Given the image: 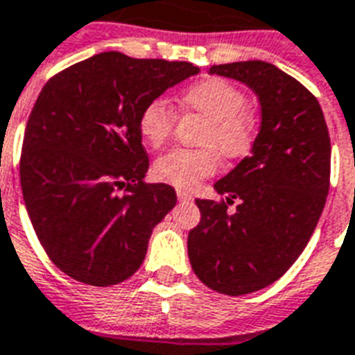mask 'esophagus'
<instances>
[{
  "label": "esophagus",
  "instance_id": "esophagus-1",
  "mask_svg": "<svg viewBox=\"0 0 355 355\" xmlns=\"http://www.w3.org/2000/svg\"><path fill=\"white\" fill-rule=\"evenodd\" d=\"M177 197H178V201H184V202L193 201V197H191V193H188V191H184V189H177Z\"/></svg>",
  "mask_w": 355,
  "mask_h": 355
}]
</instances>
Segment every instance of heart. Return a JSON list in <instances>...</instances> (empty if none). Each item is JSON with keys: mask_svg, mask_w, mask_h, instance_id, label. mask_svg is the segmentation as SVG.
Instances as JSON below:
<instances>
[{"mask_svg": "<svg viewBox=\"0 0 355 355\" xmlns=\"http://www.w3.org/2000/svg\"><path fill=\"white\" fill-rule=\"evenodd\" d=\"M184 112H193L208 121L202 132L205 148H175L154 162V177L177 188L191 189L220 167V150L227 158L250 153L257 137V121L245 107L248 96L242 89L225 80H205L178 96ZM175 112L166 100H150L139 113V134L145 145L159 148L171 137Z\"/></svg>", "mask_w": 355, "mask_h": 355, "instance_id": "heart-1", "label": "heart"}]
</instances>
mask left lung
I'll use <instances>...</instances> for the list:
<instances>
[{
	"label": "left lung",
	"mask_w": 355,
	"mask_h": 355,
	"mask_svg": "<svg viewBox=\"0 0 355 355\" xmlns=\"http://www.w3.org/2000/svg\"><path fill=\"white\" fill-rule=\"evenodd\" d=\"M210 74L242 81L261 102L251 154L214 188L230 204L196 199L201 221L189 231L188 257L216 292L242 296L277 281L302 255L329 191L331 143L318 100L275 64H214Z\"/></svg>",
	"instance_id": "left-lung-1"
}]
</instances>
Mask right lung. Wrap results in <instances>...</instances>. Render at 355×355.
I'll use <instances>...</instances> for the list:
<instances>
[{
    "label": "right lung",
    "mask_w": 355,
    "mask_h": 355,
    "mask_svg": "<svg viewBox=\"0 0 355 355\" xmlns=\"http://www.w3.org/2000/svg\"><path fill=\"white\" fill-rule=\"evenodd\" d=\"M199 67L104 51L46 83L21 145L29 220L55 266L93 286L123 283L153 229L177 205L169 184H145L139 113Z\"/></svg>",
    "instance_id": "add662e5"
}]
</instances>
